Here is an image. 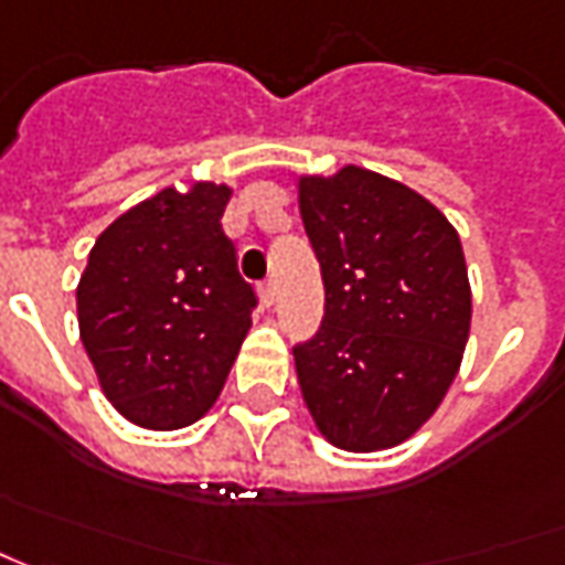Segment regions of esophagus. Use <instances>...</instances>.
I'll list each match as a JSON object with an SVG mask.
<instances>
[{
    "mask_svg": "<svg viewBox=\"0 0 565 565\" xmlns=\"http://www.w3.org/2000/svg\"><path fill=\"white\" fill-rule=\"evenodd\" d=\"M274 301H276V286L274 282H264V286H260V305H264V308H274Z\"/></svg>",
    "mask_w": 565,
    "mask_h": 565,
    "instance_id": "esophagus-1",
    "label": "esophagus"
}]
</instances>
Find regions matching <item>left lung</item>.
<instances>
[{"instance_id": "8db88e82", "label": "left lung", "mask_w": 565, "mask_h": 565, "mask_svg": "<svg viewBox=\"0 0 565 565\" xmlns=\"http://www.w3.org/2000/svg\"><path fill=\"white\" fill-rule=\"evenodd\" d=\"M327 317L295 348V373L329 445L388 450L438 411L472 320L457 230L411 185L344 164L298 177Z\"/></svg>"}]
</instances>
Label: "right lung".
Listing matches in <instances>:
<instances>
[{
    "mask_svg": "<svg viewBox=\"0 0 565 565\" xmlns=\"http://www.w3.org/2000/svg\"><path fill=\"white\" fill-rule=\"evenodd\" d=\"M233 185H168L96 238L77 282L79 342L117 414L173 433L221 397L252 329L255 291L238 276L221 217Z\"/></svg>",
    "mask_w": 565,
    "mask_h": 565,
    "instance_id": "add662e5",
    "label": "right lung"
}]
</instances>
